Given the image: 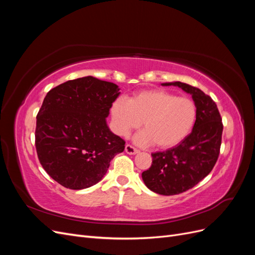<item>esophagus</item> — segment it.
Instances as JSON below:
<instances>
[{
	"instance_id": "1",
	"label": "esophagus",
	"mask_w": 255,
	"mask_h": 255,
	"mask_svg": "<svg viewBox=\"0 0 255 255\" xmlns=\"http://www.w3.org/2000/svg\"><path fill=\"white\" fill-rule=\"evenodd\" d=\"M126 152L128 154H130V155H133V154H136L138 153V150L135 148V146H133L132 144H126Z\"/></svg>"
}]
</instances>
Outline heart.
<instances>
[{
	"label": "heart",
	"mask_w": 255,
	"mask_h": 255,
	"mask_svg": "<svg viewBox=\"0 0 255 255\" xmlns=\"http://www.w3.org/2000/svg\"><path fill=\"white\" fill-rule=\"evenodd\" d=\"M197 105L187 97H177L164 89L137 92L129 100L116 99L111 106L115 132L127 136L141 125L139 144L154 142L160 149L171 148L188 136L197 119Z\"/></svg>",
	"instance_id": "obj_1"
}]
</instances>
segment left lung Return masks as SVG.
Listing matches in <instances>:
<instances>
[{"label": "left lung", "mask_w": 255, "mask_h": 255, "mask_svg": "<svg viewBox=\"0 0 255 255\" xmlns=\"http://www.w3.org/2000/svg\"><path fill=\"white\" fill-rule=\"evenodd\" d=\"M161 85L190 94L198 111L191 133L173 148L152 153V165L141 174L149 189L173 196L196 186L213 170L220 153L223 125L217 105L201 89L181 82Z\"/></svg>", "instance_id": "left-lung-1"}]
</instances>
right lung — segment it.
<instances>
[{
	"instance_id": "obj_1",
	"label": "right lung",
	"mask_w": 255,
	"mask_h": 255,
	"mask_svg": "<svg viewBox=\"0 0 255 255\" xmlns=\"http://www.w3.org/2000/svg\"><path fill=\"white\" fill-rule=\"evenodd\" d=\"M116 84L85 76L52 88L38 112L35 145L47 173L69 189H84L102 180L126 141L106 125Z\"/></svg>"
}]
</instances>
